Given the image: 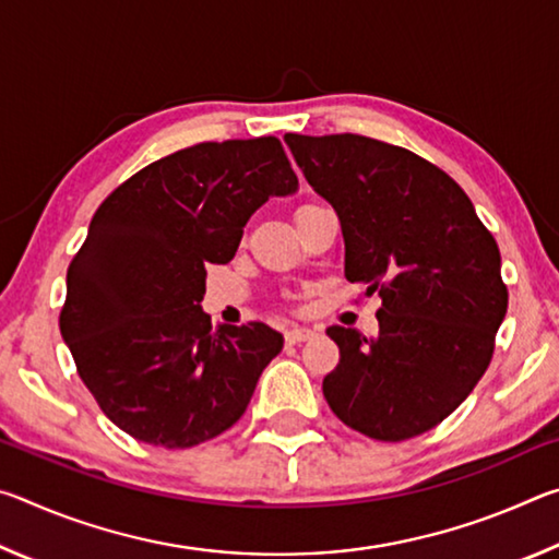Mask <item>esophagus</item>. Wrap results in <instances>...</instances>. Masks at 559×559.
Wrapping results in <instances>:
<instances>
[{
	"instance_id": "obj_1",
	"label": "esophagus",
	"mask_w": 559,
	"mask_h": 559,
	"mask_svg": "<svg viewBox=\"0 0 559 559\" xmlns=\"http://www.w3.org/2000/svg\"><path fill=\"white\" fill-rule=\"evenodd\" d=\"M316 335L313 328H306V325H293L286 330V343L288 345H300L306 343V340H310Z\"/></svg>"
}]
</instances>
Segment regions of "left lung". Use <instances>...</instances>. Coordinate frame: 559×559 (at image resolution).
<instances>
[{"label": "left lung", "mask_w": 559, "mask_h": 559, "mask_svg": "<svg viewBox=\"0 0 559 559\" xmlns=\"http://www.w3.org/2000/svg\"><path fill=\"white\" fill-rule=\"evenodd\" d=\"M286 143L308 185L333 204L345 276L380 293V333L333 325L340 362L323 380L330 409L377 441L441 424L488 370L508 310L500 251L466 192L427 159L365 135Z\"/></svg>", "instance_id": "8db88e82"}]
</instances>
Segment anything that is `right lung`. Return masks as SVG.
<instances>
[{
    "label": "right lung",
    "instance_id": "1",
    "mask_svg": "<svg viewBox=\"0 0 559 559\" xmlns=\"http://www.w3.org/2000/svg\"><path fill=\"white\" fill-rule=\"evenodd\" d=\"M298 189L278 138L179 150L112 189L66 273L61 335L103 414L132 439L189 449L234 427L283 335L212 328L206 266L234 259L269 197Z\"/></svg>",
    "mask_w": 559,
    "mask_h": 559
}]
</instances>
